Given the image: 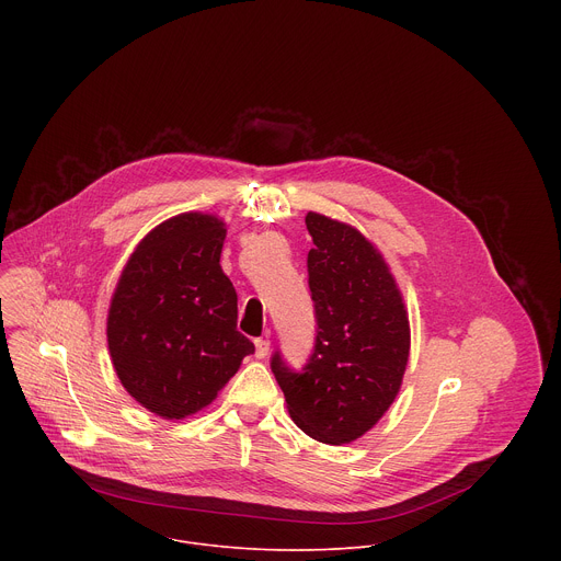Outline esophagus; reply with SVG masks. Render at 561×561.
Listing matches in <instances>:
<instances>
[{"instance_id": "1", "label": "esophagus", "mask_w": 561, "mask_h": 561, "mask_svg": "<svg viewBox=\"0 0 561 561\" xmlns=\"http://www.w3.org/2000/svg\"><path fill=\"white\" fill-rule=\"evenodd\" d=\"M268 351H271V340H266V337L255 340V357L257 359H264L268 355Z\"/></svg>"}]
</instances>
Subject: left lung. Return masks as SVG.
<instances>
[{"mask_svg":"<svg viewBox=\"0 0 561 561\" xmlns=\"http://www.w3.org/2000/svg\"><path fill=\"white\" fill-rule=\"evenodd\" d=\"M308 286L314 351L301 373L275 353L271 368L290 420L312 439L342 446L368 433L402 388L411 351L409 310L383 255L355 226L308 213Z\"/></svg>","mask_w":561,"mask_h":561,"instance_id":"left-lung-1","label":"left lung"}]
</instances>
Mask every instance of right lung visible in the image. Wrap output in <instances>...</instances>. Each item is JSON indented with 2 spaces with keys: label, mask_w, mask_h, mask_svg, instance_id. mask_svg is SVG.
Instances as JSON below:
<instances>
[{
  "label": "right lung",
  "mask_w": 561,
  "mask_h": 561,
  "mask_svg": "<svg viewBox=\"0 0 561 561\" xmlns=\"http://www.w3.org/2000/svg\"><path fill=\"white\" fill-rule=\"evenodd\" d=\"M226 224L182 213L128 257L108 306L113 368L139 407L162 420L206 409L255 351L237 331V293L219 257Z\"/></svg>",
  "instance_id": "add662e5"
}]
</instances>
